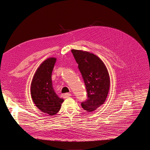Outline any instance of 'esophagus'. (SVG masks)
<instances>
[{
    "label": "esophagus",
    "mask_w": 150,
    "mask_h": 150,
    "mask_svg": "<svg viewBox=\"0 0 150 150\" xmlns=\"http://www.w3.org/2000/svg\"><path fill=\"white\" fill-rule=\"evenodd\" d=\"M63 96H64V98H68V97L71 96V94H70V93H65V94H64Z\"/></svg>",
    "instance_id": "1"
}]
</instances>
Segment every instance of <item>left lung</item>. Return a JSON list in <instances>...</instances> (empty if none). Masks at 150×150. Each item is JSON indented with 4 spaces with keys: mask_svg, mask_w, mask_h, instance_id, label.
<instances>
[{
    "mask_svg": "<svg viewBox=\"0 0 150 150\" xmlns=\"http://www.w3.org/2000/svg\"><path fill=\"white\" fill-rule=\"evenodd\" d=\"M71 52L78 64L87 93V98L81 103V106L91 112L105 101L110 88L109 74L103 61L93 53L75 49Z\"/></svg>",
    "mask_w": 150,
    "mask_h": 150,
    "instance_id": "8db88e82",
    "label": "left lung"
}]
</instances>
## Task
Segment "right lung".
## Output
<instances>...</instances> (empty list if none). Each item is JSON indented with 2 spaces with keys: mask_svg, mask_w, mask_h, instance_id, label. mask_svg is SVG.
Here are the masks:
<instances>
[{
  "mask_svg": "<svg viewBox=\"0 0 150 150\" xmlns=\"http://www.w3.org/2000/svg\"><path fill=\"white\" fill-rule=\"evenodd\" d=\"M56 59L50 57L42 62L36 71L31 85L32 99L42 112L53 116L60 110L64 101L58 97L52 85V74Z\"/></svg>",
  "mask_w": 150,
  "mask_h": 150,
  "instance_id": "obj_1",
  "label": "right lung"
}]
</instances>
